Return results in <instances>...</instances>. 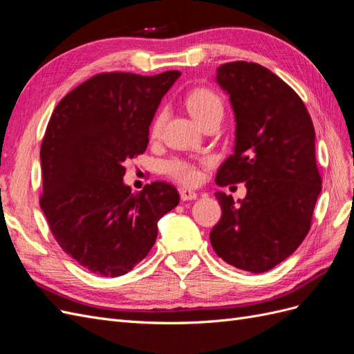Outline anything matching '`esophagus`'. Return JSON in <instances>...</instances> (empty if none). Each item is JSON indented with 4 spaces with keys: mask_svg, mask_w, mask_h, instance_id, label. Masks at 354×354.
Listing matches in <instances>:
<instances>
[{
    "mask_svg": "<svg viewBox=\"0 0 354 354\" xmlns=\"http://www.w3.org/2000/svg\"><path fill=\"white\" fill-rule=\"evenodd\" d=\"M180 198L181 201H192V199H196L198 194L194 190H189V189H181L180 190Z\"/></svg>",
    "mask_w": 354,
    "mask_h": 354,
    "instance_id": "obj_1",
    "label": "esophagus"
}]
</instances>
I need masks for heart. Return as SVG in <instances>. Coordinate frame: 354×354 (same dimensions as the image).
<instances>
[{"instance_id":"heart-1","label":"heart","mask_w":354,"mask_h":354,"mask_svg":"<svg viewBox=\"0 0 354 354\" xmlns=\"http://www.w3.org/2000/svg\"><path fill=\"white\" fill-rule=\"evenodd\" d=\"M186 108L201 127L211 120H216V118L223 116L221 99L214 91H209L205 88L192 91L186 97ZM164 120H165L164 113H160L156 118V121L153 122V127H152L153 136L159 134L160 128L164 125ZM167 171L171 177L185 185H195L199 180V171L196 169V167L192 165L190 162H186V160H180V159L171 160V162L167 164Z\"/></svg>"}]
</instances>
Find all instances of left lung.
I'll use <instances>...</instances> for the list:
<instances>
[{
  "label": "left lung",
  "instance_id": "8db88e82",
  "mask_svg": "<svg viewBox=\"0 0 354 354\" xmlns=\"http://www.w3.org/2000/svg\"><path fill=\"white\" fill-rule=\"evenodd\" d=\"M216 81L236 122L233 153L216 183H245L246 196L234 202L217 192L221 218L209 241L227 264L264 273L298 248L312 224L322 190L313 122L298 94L257 63H224Z\"/></svg>",
  "mask_w": 354,
  "mask_h": 354
}]
</instances>
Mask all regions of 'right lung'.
Masks as SVG:
<instances>
[{"instance_id": "obj_1", "label": "right lung", "mask_w": 354, "mask_h": 354, "mask_svg": "<svg viewBox=\"0 0 354 354\" xmlns=\"http://www.w3.org/2000/svg\"><path fill=\"white\" fill-rule=\"evenodd\" d=\"M109 72L53 112L41 145L39 205L60 248L94 274L122 276L151 251L158 221L180 202L164 181L131 194L124 162L146 151L158 106L180 77Z\"/></svg>"}]
</instances>
